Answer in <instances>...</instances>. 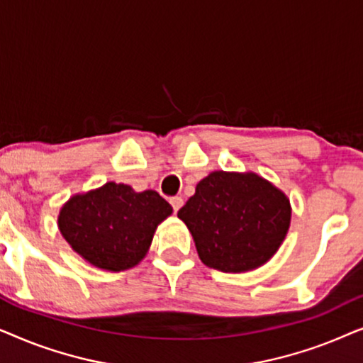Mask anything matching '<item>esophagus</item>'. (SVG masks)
Instances as JSON below:
<instances>
[{"mask_svg": "<svg viewBox=\"0 0 363 363\" xmlns=\"http://www.w3.org/2000/svg\"><path fill=\"white\" fill-rule=\"evenodd\" d=\"M170 205H172V208H173V211H178L180 210V208L183 206V198L182 196H173V198H170Z\"/></svg>", "mask_w": 363, "mask_h": 363, "instance_id": "34e87169", "label": "esophagus"}]
</instances>
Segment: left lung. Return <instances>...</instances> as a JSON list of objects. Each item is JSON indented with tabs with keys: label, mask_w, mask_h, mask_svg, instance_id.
<instances>
[{
	"label": "left lung",
	"mask_w": 363,
	"mask_h": 363,
	"mask_svg": "<svg viewBox=\"0 0 363 363\" xmlns=\"http://www.w3.org/2000/svg\"><path fill=\"white\" fill-rule=\"evenodd\" d=\"M178 218L191 231L203 264L242 272L264 264L291 223L287 196L256 173L213 172Z\"/></svg>",
	"instance_id": "1"
}]
</instances>
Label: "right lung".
I'll return each mask as SVG.
<instances>
[{"instance_id":"obj_1","label":"right lung","mask_w":363,"mask_h":363,"mask_svg":"<svg viewBox=\"0 0 363 363\" xmlns=\"http://www.w3.org/2000/svg\"><path fill=\"white\" fill-rule=\"evenodd\" d=\"M170 215L172 206L157 191L108 182L72 196L57 223L64 240L92 266L123 271L147 255L157 225Z\"/></svg>"}]
</instances>
